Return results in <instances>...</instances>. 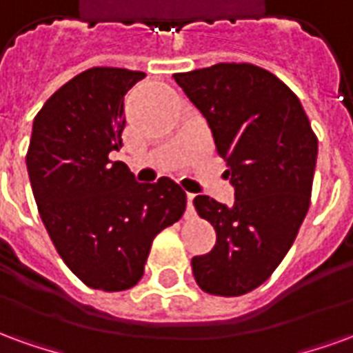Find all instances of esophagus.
Returning a JSON list of instances; mask_svg holds the SVG:
<instances>
[{
	"label": "esophagus",
	"mask_w": 353,
	"mask_h": 353,
	"mask_svg": "<svg viewBox=\"0 0 353 353\" xmlns=\"http://www.w3.org/2000/svg\"><path fill=\"white\" fill-rule=\"evenodd\" d=\"M192 200H194V194L192 192H187V214L191 215L194 212V206H192Z\"/></svg>",
	"instance_id": "34e87169"
}]
</instances>
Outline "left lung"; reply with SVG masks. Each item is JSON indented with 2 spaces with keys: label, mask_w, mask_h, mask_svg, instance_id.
Returning a JSON list of instances; mask_svg holds the SVG:
<instances>
[{
  "label": "left lung",
  "mask_w": 353,
  "mask_h": 353,
  "mask_svg": "<svg viewBox=\"0 0 353 353\" xmlns=\"http://www.w3.org/2000/svg\"><path fill=\"white\" fill-rule=\"evenodd\" d=\"M174 79L206 117L236 196L232 206L194 199L217 240L192 257V274L210 295H245L295 242L310 208L318 138L296 94L259 65L215 64Z\"/></svg>",
  "instance_id": "left-lung-1"
}]
</instances>
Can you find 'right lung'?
<instances>
[{
  "label": "right lung",
  "mask_w": 353,
  "mask_h": 353,
  "mask_svg": "<svg viewBox=\"0 0 353 353\" xmlns=\"http://www.w3.org/2000/svg\"><path fill=\"white\" fill-rule=\"evenodd\" d=\"M143 72L90 68L45 101L34 119L26 166L58 255L85 285L134 288L154 236L181 219L185 191L170 177L138 183L109 153L123 147L124 94Z\"/></svg>",
  "instance_id": "1"
}]
</instances>
